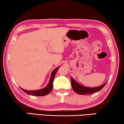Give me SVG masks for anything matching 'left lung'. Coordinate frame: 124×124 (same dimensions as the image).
Returning a JSON list of instances; mask_svg holds the SVG:
<instances>
[{"instance_id": "8db88e82", "label": "left lung", "mask_w": 124, "mask_h": 124, "mask_svg": "<svg viewBox=\"0 0 124 124\" xmlns=\"http://www.w3.org/2000/svg\"><path fill=\"white\" fill-rule=\"evenodd\" d=\"M71 85L72 87L73 90L75 92H76L79 95H87V94H91L97 91H99L105 86V85L108 81H106L105 84H103L102 85L100 86L96 87H87L83 86L78 84L76 81L73 78H71Z\"/></svg>"}]
</instances>
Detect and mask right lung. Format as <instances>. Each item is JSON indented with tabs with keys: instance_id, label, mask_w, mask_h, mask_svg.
I'll list each match as a JSON object with an SVG mask.
<instances>
[{
	"instance_id": "add662e5",
	"label": "right lung",
	"mask_w": 124,
	"mask_h": 124,
	"mask_svg": "<svg viewBox=\"0 0 124 124\" xmlns=\"http://www.w3.org/2000/svg\"><path fill=\"white\" fill-rule=\"evenodd\" d=\"M59 68L57 67L56 69H54L52 71L51 74V77L50 78V80H49V84L47 85V86L45 88H42V89L39 90H36V91H27V90H24L23 88H21V89L23 90V91L25 92L27 94H28V95H33L34 96H45L47 95V94H48L49 92H51L53 88V80H54V76L56 75L57 72V70Z\"/></svg>"
}]
</instances>
